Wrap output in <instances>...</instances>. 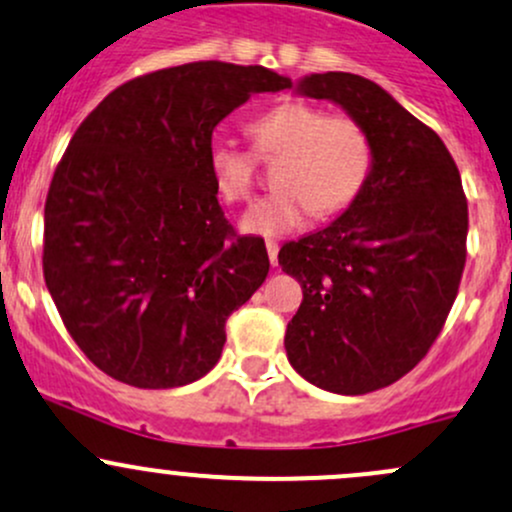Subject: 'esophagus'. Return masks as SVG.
<instances>
[{
  "label": "esophagus",
  "mask_w": 512,
  "mask_h": 512,
  "mask_svg": "<svg viewBox=\"0 0 512 512\" xmlns=\"http://www.w3.org/2000/svg\"><path fill=\"white\" fill-rule=\"evenodd\" d=\"M267 255H270L272 267L277 265V242H274V240H267Z\"/></svg>",
  "instance_id": "1"
}]
</instances>
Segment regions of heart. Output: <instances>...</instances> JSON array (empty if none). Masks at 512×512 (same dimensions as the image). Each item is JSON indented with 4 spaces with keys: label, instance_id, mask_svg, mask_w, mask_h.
I'll use <instances>...</instances> for the list:
<instances>
[{
    "label": "heart",
    "instance_id": "1",
    "mask_svg": "<svg viewBox=\"0 0 512 512\" xmlns=\"http://www.w3.org/2000/svg\"><path fill=\"white\" fill-rule=\"evenodd\" d=\"M260 157H279L267 193L240 220L260 238H277L304 225L309 211L326 218L351 206L373 166L368 132L348 115H326L306 102L274 105L247 125ZM208 174L225 203H245L255 184V157L230 142L208 149Z\"/></svg>",
    "mask_w": 512,
    "mask_h": 512
}]
</instances>
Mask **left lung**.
I'll list each match as a JSON object with an SVG mask.
<instances>
[{
    "label": "left lung",
    "instance_id": "obj_1",
    "mask_svg": "<svg viewBox=\"0 0 512 512\" xmlns=\"http://www.w3.org/2000/svg\"><path fill=\"white\" fill-rule=\"evenodd\" d=\"M292 88L358 120L373 166L336 220L279 250L304 294L284 348L311 385L365 395L410 373L437 341L464 272L469 206L439 134L378 83L311 73Z\"/></svg>",
    "mask_w": 512,
    "mask_h": 512
}]
</instances>
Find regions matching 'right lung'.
<instances>
[{
    "label": "right lung",
    "mask_w": 512,
    "mask_h": 512,
    "mask_svg": "<svg viewBox=\"0 0 512 512\" xmlns=\"http://www.w3.org/2000/svg\"><path fill=\"white\" fill-rule=\"evenodd\" d=\"M287 88L262 66L184 63L120 85L75 129L43 211V277L102 373L166 390L218 363L225 321L270 257L225 220L213 129L250 95Z\"/></svg>",
    "instance_id": "1"
}]
</instances>
